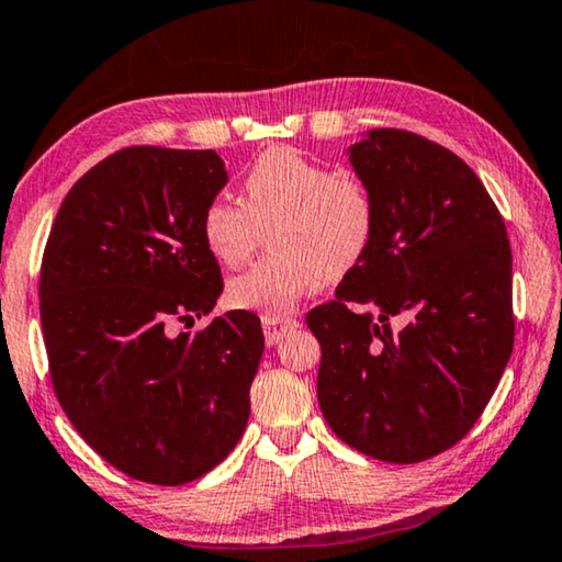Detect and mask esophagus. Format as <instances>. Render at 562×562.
Returning a JSON list of instances; mask_svg holds the SVG:
<instances>
[{"instance_id": "1", "label": "esophagus", "mask_w": 562, "mask_h": 562, "mask_svg": "<svg viewBox=\"0 0 562 562\" xmlns=\"http://www.w3.org/2000/svg\"><path fill=\"white\" fill-rule=\"evenodd\" d=\"M299 327L296 319H286V316H263V335H266V345H276L289 331H294Z\"/></svg>"}]
</instances>
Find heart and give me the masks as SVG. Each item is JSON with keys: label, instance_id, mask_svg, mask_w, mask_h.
Returning a JSON list of instances; mask_svg holds the SVG:
<instances>
[{"label": "heart", "instance_id": "obj_1", "mask_svg": "<svg viewBox=\"0 0 562 562\" xmlns=\"http://www.w3.org/2000/svg\"><path fill=\"white\" fill-rule=\"evenodd\" d=\"M378 210L360 177L279 146L261 154L243 180V202L217 198L202 215V235L217 261L246 263L268 235L271 256L233 276L235 308L281 316L319 283H337L364 261Z\"/></svg>", "mask_w": 562, "mask_h": 562}]
</instances>
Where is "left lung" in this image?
Here are the masks:
<instances>
[{
	"label": "left lung",
	"instance_id": "1",
	"mask_svg": "<svg viewBox=\"0 0 562 562\" xmlns=\"http://www.w3.org/2000/svg\"><path fill=\"white\" fill-rule=\"evenodd\" d=\"M378 210L364 261L306 314L322 345L316 395L364 457L416 463L469 434L515 345L512 250L467 161L401 128L347 149Z\"/></svg>",
	"mask_w": 562,
	"mask_h": 562
}]
</instances>
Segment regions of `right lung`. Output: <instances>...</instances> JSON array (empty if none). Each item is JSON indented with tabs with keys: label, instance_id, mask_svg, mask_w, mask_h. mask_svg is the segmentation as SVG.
Masks as SVG:
<instances>
[{
	"label": "right lung",
	"instance_id": "add662e5",
	"mask_svg": "<svg viewBox=\"0 0 562 562\" xmlns=\"http://www.w3.org/2000/svg\"><path fill=\"white\" fill-rule=\"evenodd\" d=\"M225 184L213 149H121L72 184L47 238L40 319L55 395L86 443L139 482L207 474L250 416L258 316L172 331L223 294L202 215Z\"/></svg>",
	"mask_w": 562,
	"mask_h": 562
}]
</instances>
